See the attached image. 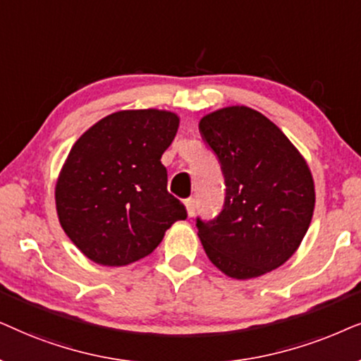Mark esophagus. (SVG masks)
Segmentation results:
<instances>
[{
    "label": "esophagus",
    "instance_id": "esophagus-1",
    "mask_svg": "<svg viewBox=\"0 0 361 361\" xmlns=\"http://www.w3.org/2000/svg\"><path fill=\"white\" fill-rule=\"evenodd\" d=\"M185 206H186V211H188L190 218H191V216H195V209H196L195 200H193V198H188V200L185 201Z\"/></svg>",
    "mask_w": 361,
    "mask_h": 361
}]
</instances>
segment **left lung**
<instances>
[{"mask_svg": "<svg viewBox=\"0 0 361 361\" xmlns=\"http://www.w3.org/2000/svg\"><path fill=\"white\" fill-rule=\"evenodd\" d=\"M226 181L214 219L196 218L209 261L233 279H252L282 266L300 246L315 206L312 173L289 138L244 105L201 118Z\"/></svg>", "mask_w": 361, "mask_h": 361, "instance_id": "1", "label": "left lung"}]
</instances>
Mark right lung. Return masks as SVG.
<instances>
[{
    "instance_id": "obj_1",
    "label": "right lung",
    "mask_w": 361,
    "mask_h": 361,
    "mask_svg": "<svg viewBox=\"0 0 361 361\" xmlns=\"http://www.w3.org/2000/svg\"><path fill=\"white\" fill-rule=\"evenodd\" d=\"M180 118L166 110H122L99 120L71 148L56 185L59 223L90 261L127 266L155 251L186 219L168 193L161 155Z\"/></svg>"
}]
</instances>
